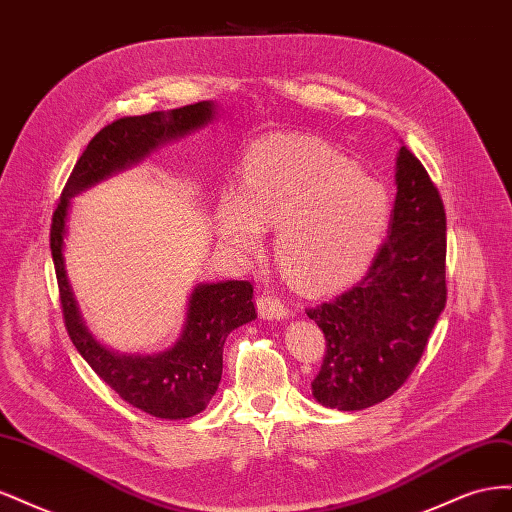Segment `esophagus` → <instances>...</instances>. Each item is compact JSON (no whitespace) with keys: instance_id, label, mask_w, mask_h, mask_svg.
Listing matches in <instances>:
<instances>
[{"instance_id":"1","label":"esophagus","mask_w":512,"mask_h":512,"mask_svg":"<svg viewBox=\"0 0 512 512\" xmlns=\"http://www.w3.org/2000/svg\"><path fill=\"white\" fill-rule=\"evenodd\" d=\"M256 307H258V314L262 320H280V318L288 316V307L269 292L260 294L256 301Z\"/></svg>"}]
</instances>
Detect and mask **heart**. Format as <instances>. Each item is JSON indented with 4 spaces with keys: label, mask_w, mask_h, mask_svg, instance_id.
I'll return each mask as SVG.
<instances>
[{
    "label": "heart",
    "mask_w": 512,
    "mask_h": 512,
    "mask_svg": "<svg viewBox=\"0 0 512 512\" xmlns=\"http://www.w3.org/2000/svg\"><path fill=\"white\" fill-rule=\"evenodd\" d=\"M391 220L384 185L312 136L260 138L243 160V192L228 188L213 226L237 254H256L277 228L275 258L301 292L320 294L361 277Z\"/></svg>",
    "instance_id": "heart-1"
}]
</instances>
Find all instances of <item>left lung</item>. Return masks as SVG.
<instances>
[{
  "label": "left lung",
  "instance_id": "8db88e82",
  "mask_svg": "<svg viewBox=\"0 0 512 512\" xmlns=\"http://www.w3.org/2000/svg\"><path fill=\"white\" fill-rule=\"evenodd\" d=\"M389 237L363 280L307 309L327 339L312 382L324 408L365 410L391 397L421 361L446 305V215L423 164L401 145Z\"/></svg>",
  "mask_w": 512,
  "mask_h": 512
}]
</instances>
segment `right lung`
I'll return each instance as SVG.
<instances>
[{"label": "right lung", "mask_w": 512, "mask_h": 512, "mask_svg": "<svg viewBox=\"0 0 512 512\" xmlns=\"http://www.w3.org/2000/svg\"><path fill=\"white\" fill-rule=\"evenodd\" d=\"M218 115V104L205 100L173 111L123 117L102 128L72 175L53 213L51 254L72 344L89 367L130 406L151 416L179 421L203 412L222 380V352L230 331L256 320L250 282L196 284L188 297L177 342L153 354H128L98 342L89 331L66 271V237L72 198L121 170L145 162L153 151L205 128Z\"/></svg>", "instance_id": "1"}]
</instances>
